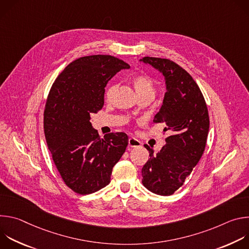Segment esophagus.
Returning a JSON list of instances; mask_svg holds the SVG:
<instances>
[{
    "label": "esophagus",
    "mask_w": 249,
    "mask_h": 249,
    "mask_svg": "<svg viewBox=\"0 0 249 249\" xmlns=\"http://www.w3.org/2000/svg\"><path fill=\"white\" fill-rule=\"evenodd\" d=\"M128 145H129V147H131V148H139V147H141V142L138 141V140L135 139V138H129V140H128Z\"/></svg>",
    "instance_id": "1"
}]
</instances>
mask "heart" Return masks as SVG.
<instances>
[{"label": "heart", "instance_id": "1", "mask_svg": "<svg viewBox=\"0 0 249 249\" xmlns=\"http://www.w3.org/2000/svg\"><path fill=\"white\" fill-rule=\"evenodd\" d=\"M132 85L138 94L139 97L141 96H149L154 98L157 92V85L155 81L148 75H137L132 80ZM117 89L116 84H110L105 90V99L110 101Z\"/></svg>", "mask_w": 249, "mask_h": 249}]
</instances>
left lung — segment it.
Here are the masks:
<instances>
[{
  "label": "left lung",
  "mask_w": 249,
  "mask_h": 249,
  "mask_svg": "<svg viewBox=\"0 0 249 249\" xmlns=\"http://www.w3.org/2000/svg\"><path fill=\"white\" fill-rule=\"evenodd\" d=\"M163 75L166 92L154 123H164L170 136L160 153L145 145L150 159L142 168V183L153 193L173 194L181 187L200 160L209 133V113L204 96L193 78L173 61L144 57Z\"/></svg>",
  "instance_id": "left-lung-1"
}]
</instances>
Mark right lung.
Segmentation results:
<instances>
[{
  "instance_id": "obj_1",
  "label": "right lung",
  "mask_w": 249,
  "mask_h": 249,
  "mask_svg": "<svg viewBox=\"0 0 249 249\" xmlns=\"http://www.w3.org/2000/svg\"><path fill=\"white\" fill-rule=\"evenodd\" d=\"M130 66L110 55L81 57L70 63L49 91L44 133L54 163L66 185L87 195L108 185L113 166L128 145L125 133L101 138L90 114L104 104V88Z\"/></svg>"
}]
</instances>
